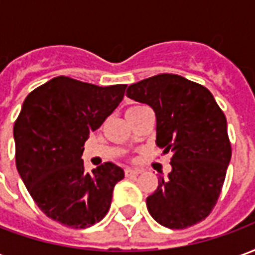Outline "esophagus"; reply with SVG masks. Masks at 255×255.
Instances as JSON below:
<instances>
[{
  "label": "esophagus",
  "instance_id": "34e87169",
  "mask_svg": "<svg viewBox=\"0 0 255 255\" xmlns=\"http://www.w3.org/2000/svg\"><path fill=\"white\" fill-rule=\"evenodd\" d=\"M126 176H136V175H139L140 173V171L139 169H132V168H126Z\"/></svg>",
  "mask_w": 255,
  "mask_h": 255
}]
</instances>
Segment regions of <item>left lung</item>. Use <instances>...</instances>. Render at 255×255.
<instances>
[{"mask_svg":"<svg viewBox=\"0 0 255 255\" xmlns=\"http://www.w3.org/2000/svg\"><path fill=\"white\" fill-rule=\"evenodd\" d=\"M131 100L153 108L155 143L172 153V171L160 176L146 199L151 217L171 230H183L208 217L220 197L231 161L227 119L212 93L188 79L161 73L131 84Z\"/></svg>","mask_w":255,"mask_h":255,"instance_id":"1","label":"left lung"}]
</instances>
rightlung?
<instances>
[{"mask_svg": "<svg viewBox=\"0 0 255 255\" xmlns=\"http://www.w3.org/2000/svg\"><path fill=\"white\" fill-rule=\"evenodd\" d=\"M126 87L57 76L27 95L13 127L16 168L49 219L82 230L108 213L124 171L105 162L86 172L82 154L90 133L122 102Z\"/></svg>", "mask_w": 255, "mask_h": 255, "instance_id": "obj_1", "label": "right lung"}]
</instances>
